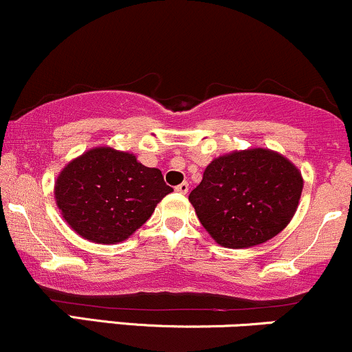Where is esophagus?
Instances as JSON below:
<instances>
[{
	"mask_svg": "<svg viewBox=\"0 0 352 352\" xmlns=\"http://www.w3.org/2000/svg\"><path fill=\"white\" fill-rule=\"evenodd\" d=\"M175 192H179V193H182V195H185V193L188 192V184H187V182H182L180 185H177Z\"/></svg>",
	"mask_w": 352,
	"mask_h": 352,
	"instance_id": "esophagus-1",
	"label": "esophagus"
}]
</instances>
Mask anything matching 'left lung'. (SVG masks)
Here are the masks:
<instances>
[{
  "label": "left lung",
  "instance_id": "1",
  "mask_svg": "<svg viewBox=\"0 0 352 352\" xmlns=\"http://www.w3.org/2000/svg\"><path fill=\"white\" fill-rule=\"evenodd\" d=\"M301 192L300 168L281 153L256 147L213 159L188 200L218 245L250 248L286 228Z\"/></svg>",
  "mask_w": 352,
  "mask_h": 352
}]
</instances>
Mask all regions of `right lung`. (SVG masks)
Listing matches in <instances>:
<instances>
[{"mask_svg":"<svg viewBox=\"0 0 352 352\" xmlns=\"http://www.w3.org/2000/svg\"><path fill=\"white\" fill-rule=\"evenodd\" d=\"M159 168L131 152L92 147L72 159L54 182V199L66 223L84 240L116 245L151 218L172 192Z\"/></svg>","mask_w":352,"mask_h":352,"instance_id":"obj_1","label":"right lung"}]
</instances>
